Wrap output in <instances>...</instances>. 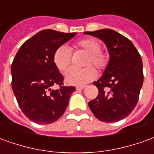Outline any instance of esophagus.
Returning <instances> with one entry per match:
<instances>
[{
  "instance_id": "esophagus-1",
  "label": "esophagus",
  "mask_w": 154,
  "mask_h": 154,
  "mask_svg": "<svg viewBox=\"0 0 154 154\" xmlns=\"http://www.w3.org/2000/svg\"><path fill=\"white\" fill-rule=\"evenodd\" d=\"M86 87L85 85H81V86H77L76 87V90H83V89H85V88Z\"/></svg>"
}]
</instances>
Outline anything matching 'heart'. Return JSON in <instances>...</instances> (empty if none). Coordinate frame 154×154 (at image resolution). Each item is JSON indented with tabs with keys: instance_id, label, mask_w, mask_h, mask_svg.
<instances>
[{
	"instance_id": "b5f03b06",
	"label": "heart",
	"mask_w": 154,
	"mask_h": 154,
	"mask_svg": "<svg viewBox=\"0 0 154 154\" xmlns=\"http://www.w3.org/2000/svg\"><path fill=\"white\" fill-rule=\"evenodd\" d=\"M74 48L81 49L87 53L85 65L82 69L71 68L65 73V81L69 85H82L92 81L96 77V70H104L109 63V55L101 50V44L98 40L92 38L79 40L74 44ZM53 60L55 66L61 72L65 71L71 63V51L67 46H60L54 54Z\"/></svg>"
}]
</instances>
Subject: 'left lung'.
<instances>
[{
  "label": "left lung",
  "instance_id": "obj_1",
  "mask_svg": "<svg viewBox=\"0 0 154 154\" xmlns=\"http://www.w3.org/2000/svg\"><path fill=\"white\" fill-rule=\"evenodd\" d=\"M102 40L106 45L110 59L102 76L95 85L97 97L88 105L97 119L116 122L127 117L138 101L143 83V62L132 43L111 29L85 32Z\"/></svg>",
  "mask_w": 154,
  "mask_h": 154
}]
</instances>
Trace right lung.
Here are the masks:
<instances>
[{"label": "right lung", "instance_id": "1", "mask_svg": "<svg viewBox=\"0 0 154 154\" xmlns=\"http://www.w3.org/2000/svg\"><path fill=\"white\" fill-rule=\"evenodd\" d=\"M52 29L40 31L22 44L11 63V86L26 117L38 124H50L62 116L74 86H64L63 75L55 66L56 49L74 38ZM54 85H59L57 90Z\"/></svg>", "mask_w": 154, "mask_h": 154}]
</instances>
